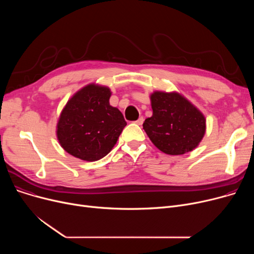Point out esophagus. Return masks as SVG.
Returning <instances> with one entry per match:
<instances>
[{
	"instance_id": "obj_1",
	"label": "esophagus",
	"mask_w": 254,
	"mask_h": 254,
	"mask_svg": "<svg viewBox=\"0 0 254 254\" xmlns=\"http://www.w3.org/2000/svg\"><path fill=\"white\" fill-rule=\"evenodd\" d=\"M143 122H144V118L141 116V117H139V119H138V120H136V124H137L138 126H142Z\"/></svg>"
}]
</instances>
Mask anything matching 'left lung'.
I'll return each instance as SVG.
<instances>
[{
  "instance_id": "8db88e82",
  "label": "left lung",
  "mask_w": 254,
  "mask_h": 254,
  "mask_svg": "<svg viewBox=\"0 0 254 254\" xmlns=\"http://www.w3.org/2000/svg\"><path fill=\"white\" fill-rule=\"evenodd\" d=\"M153 114L143 128L156 147L170 155L193 150L206 131L201 111L177 92L155 91L151 97Z\"/></svg>"
}]
</instances>
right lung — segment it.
Wrapping results in <instances>:
<instances>
[{
	"mask_svg": "<svg viewBox=\"0 0 254 254\" xmlns=\"http://www.w3.org/2000/svg\"><path fill=\"white\" fill-rule=\"evenodd\" d=\"M108 87L88 84L77 91L62 111L57 135L71 155L95 162L108 154L127 126L123 113L110 106Z\"/></svg>",
	"mask_w": 254,
	"mask_h": 254,
	"instance_id": "obj_1",
	"label": "right lung"
}]
</instances>
